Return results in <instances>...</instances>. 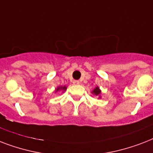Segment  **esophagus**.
Masks as SVG:
<instances>
[{
    "label": "esophagus",
    "instance_id": "esophagus-1",
    "mask_svg": "<svg viewBox=\"0 0 153 153\" xmlns=\"http://www.w3.org/2000/svg\"><path fill=\"white\" fill-rule=\"evenodd\" d=\"M79 83H80V82H79V80H74V81H73V84H74V85H79Z\"/></svg>",
    "mask_w": 153,
    "mask_h": 153
}]
</instances>
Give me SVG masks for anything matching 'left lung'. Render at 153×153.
<instances>
[{"mask_svg":"<svg viewBox=\"0 0 153 153\" xmlns=\"http://www.w3.org/2000/svg\"><path fill=\"white\" fill-rule=\"evenodd\" d=\"M91 94H94V95L97 96L98 99H101V98H102V91H101L100 88H99L98 86H96L95 88L91 91Z\"/></svg>","mask_w":153,"mask_h":153,"instance_id":"1","label":"left lung"}]
</instances>
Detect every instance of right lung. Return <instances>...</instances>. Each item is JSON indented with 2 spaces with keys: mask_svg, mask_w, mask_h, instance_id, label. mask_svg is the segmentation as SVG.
I'll list each match as a JSON object with an SVG mask.
<instances>
[{
  "mask_svg": "<svg viewBox=\"0 0 153 153\" xmlns=\"http://www.w3.org/2000/svg\"><path fill=\"white\" fill-rule=\"evenodd\" d=\"M66 90H67V86H57V87H56L55 90V93H56V92H59V91H62V92H64Z\"/></svg>",
  "mask_w": 153,
  "mask_h": 153,
  "instance_id": "1",
  "label": "right lung"
}]
</instances>
